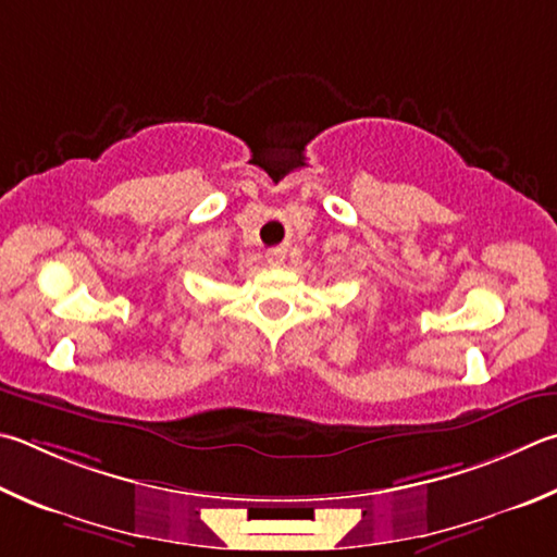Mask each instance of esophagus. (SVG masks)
<instances>
[{
    "label": "esophagus",
    "instance_id": "esophagus-1",
    "mask_svg": "<svg viewBox=\"0 0 557 557\" xmlns=\"http://www.w3.org/2000/svg\"><path fill=\"white\" fill-rule=\"evenodd\" d=\"M265 258H268V265L277 268V265H282V262H285V250H282V248H272V250L265 252Z\"/></svg>",
    "mask_w": 557,
    "mask_h": 557
}]
</instances>
